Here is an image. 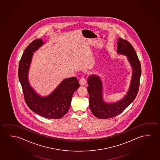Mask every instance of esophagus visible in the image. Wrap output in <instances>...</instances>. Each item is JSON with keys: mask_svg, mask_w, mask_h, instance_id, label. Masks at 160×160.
Masks as SVG:
<instances>
[{"mask_svg": "<svg viewBox=\"0 0 160 160\" xmlns=\"http://www.w3.org/2000/svg\"><path fill=\"white\" fill-rule=\"evenodd\" d=\"M79 83H80L81 86H84V85H85L86 84V79H85L84 78H82L80 79Z\"/></svg>", "mask_w": 160, "mask_h": 160, "instance_id": "1", "label": "esophagus"}]
</instances>
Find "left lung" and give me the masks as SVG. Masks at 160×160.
Wrapping results in <instances>:
<instances>
[{"label": "left lung", "instance_id": "obj_1", "mask_svg": "<svg viewBox=\"0 0 160 160\" xmlns=\"http://www.w3.org/2000/svg\"><path fill=\"white\" fill-rule=\"evenodd\" d=\"M117 52L127 57L132 68V78L129 89L125 96L113 102H106L103 100V84L100 76L90 75L88 79V91L89 95V106L92 113L100 119L113 118L121 113L132 103L139 89L141 74L140 62L132 46L127 40L119 38Z\"/></svg>", "mask_w": 160, "mask_h": 160}]
</instances>
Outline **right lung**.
Returning <instances> with one entry per match:
<instances>
[{"instance_id":"obj_1","label":"right lung","mask_w":160,"mask_h":160,"mask_svg":"<svg viewBox=\"0 0 160 160\" xmlns=\"http://www.w3.org/2000/svg\"><path fill=\"white\" fill-rule=\"evenodd\" d=\"M44 44L42 40L39 39L26 48L20 60L18 76L25 101L30 110L46 118L58 119L68 112L72 95L80 84L76 78L72 77L64 79L48 96H42L35 91L30 85L28 74L34 52Z\"/></svg>"}]
</instances>
